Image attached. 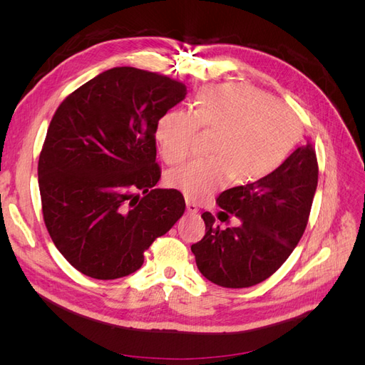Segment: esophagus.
Returning <instances> with one entry per match:
<instances>
[{
	"label": "esophagus",
	"mask_w": 365,
	"mask_h": 365,
	"mask_svg": "<svg viewBox=\"0 0 365 365\" xmlns=\"http://www.w3.org/2000/svg\"><path fill=\"white\" fill-rule=\"evenodd\" d=\"M185 207H187V212H189L190 215H196V213H197V205H196L195 202L187 200V201H185Z\"/></svg>",
	"instance_id": "34e87169"
}]
</instances>
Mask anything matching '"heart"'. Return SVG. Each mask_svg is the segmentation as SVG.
<instances>
[{
    "label": "heart",
    "mask_w": 365,
    "mask_h": 365,
    "mask_svg": "<svg viewBox=\"0 0 365 365\" xmlns=\"http://www.w3.org/2000/svg\"><path fill=\"white\" fill-rule=\"evenodd\" d=\"M200 128L217 132L213 158L193 160L165 176L189 200L202 201L233 181L256 182L277 170L300 138V123L288 106L244 83L207 86L193 113L170 111L157 123L155 137L165 163L190 155Z\"/></svg>",
    "instance_id": "b5f03b06"
}]
</instances>
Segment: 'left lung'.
<instances>
[{
    "label": "left lung",
    "instance_id": "left-lung-1",
    "mask_svg": "<svg viewBox=\"0 0 365 365\" xmlns=\"http://www.w3.org/2000/svg\"><path fill=\"white\" fill-rule=\"evenodd\" d=\"M317 184L315 150L307 145L267 178L220 193L217 205L240 225L220 230L212 213H202L205 236L192 245L197 269L222 288H250L271 277L304 233Z\"/></svg>",
    "mask_w": 365,
    "mask_h": 365
}]
</instances>
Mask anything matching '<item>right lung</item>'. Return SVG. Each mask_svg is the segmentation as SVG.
<instances>
[{
    "mask_svg": "<svg viewBox=\"0 0 365 365\" xmlns=\"http://www.w3.org/2000/svg\"><path fill=\"white\" fill-rule=\"evenodd\" d=\"M185 94L170 77L117 67L77 88L54 113L38 164L43 222L88 277L135 272L143 252L184 215L181 192L155 189V129Z\"/></svg>",
    "mask_w": 365,
    "mask_h": 365,
    "instance_id": "add662e5",
    "label": "right lung"
}]
</instances>
